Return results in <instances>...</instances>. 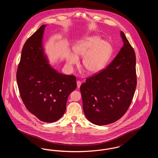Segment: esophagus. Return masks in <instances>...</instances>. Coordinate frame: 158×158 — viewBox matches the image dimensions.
I'll list each match as a JSON object with an SVG mask.
<instances>
[{"instance_id": "1", "label": "esophagus", "mask_w": 158, "mask_h": 158, "mask_svg": "<svg viewBox=\"0 0 158 158\" xmlns=\"http://www.w3.org/2000/svg\"><path fill=\"white\" fill-rule=\"evenodd\" d=\"M81 84H82V83L81 81H77V87L78 88H80V86H81Z\"/></svg>"}]
</instances>
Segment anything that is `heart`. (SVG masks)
I'll return each instance as SVG.
<instances>
[{
    "label": "heart",
    "mask_w": 158,
    "mask_h": 158,
    "mask_svg": "<svg viewBox=\"0 0 158 158\" xmlns=\"http://www.w3.org/2000/svg\"><path fill=\"white\" fill-rule=\"evenodd\" d=\"M111 52V45L96 35L84 38L73 47V52L67 56V63L71 68L78 64V59L83 58L82 68L89 74L101 71L108 60Z\"/></svg>",
    "instance_id": "b5f03b06"
}]
</instances>
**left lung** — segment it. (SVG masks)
<instances>
[{
  "label": "left lung",
  "instance_id": "obj_1",
  "mask_svg": "<svg viewBox=\"0 0 158 158\" xmlns=\"http://www.w3.org/2000/svg\"><path fill=\"white\" fill-rule=\"evenodd\" d=\"M124 45L111 63L86 78L80 90L83 112L92 123L103 126L121 118L131 103L137 85L135 55L124 34Z\"/></svg>",
  "mask_w": 158,
  "mask_h": 158
}]
</instances>
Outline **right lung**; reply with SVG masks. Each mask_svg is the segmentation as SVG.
Returning a JSON list of instances; mask_svg holds the SVG:
<instances>
[{"mask_svg": "<svg viewBox=\"0 0 158 158\" xmlns=\"http://www.w3.org/2000/svg\"><path fill=\"white\" fill-rule=\"evenodd\" d=\"M45 26L23 46L16 81L27 109L40 120L53 123L63 115L68 97L77 85L75 76L60 73L48 64L42 43Z\"/></svg>", "mask_w": 158, "mask_h": 158, "instance_id": "1", "label": "right lung"}]
</instances>
